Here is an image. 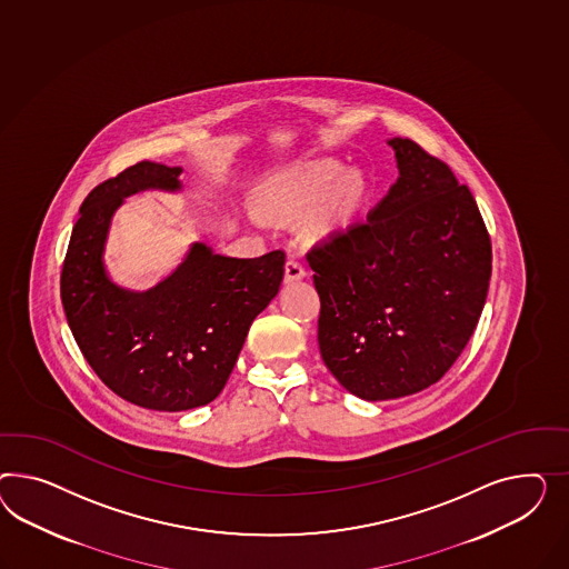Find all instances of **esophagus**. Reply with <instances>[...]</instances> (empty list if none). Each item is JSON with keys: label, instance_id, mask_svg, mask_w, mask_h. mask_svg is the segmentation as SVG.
Here are the masks:
<instances>
[{"label": "esophagus", "instance_id": "1", "mask_svg": "<svg viewBox=\"0 0 569 569\" xmlns=\"http://www.w3.org/2000/svg\"><path fill=\"white\" fill-rule=\"evenodd\" d=\"M307 277V269L293 259H288L286 262V283H293V281H300Z\"/></svg>", "mask_w": 569, "mask_h": 569}]
</instances>
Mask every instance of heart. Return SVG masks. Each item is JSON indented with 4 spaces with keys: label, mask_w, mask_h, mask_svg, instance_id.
Returning <instances> with one entry per match:
<instances>
[{
    "label": "heart",
    "mask_w": 569,
    "mask_h": 569,
    "mask_svg": "<svg viewBox=\"0 0 569 569\" xmlns=\"http://www.w3.org/2000/svg\"><path fill=\"white\" fill-rule=\"evenodd\" d=\"M367 199L369 182L362 169H343L336 159H315L273 176L262 186L259 209L276 221H296L312 209L308 236L323 240L348 230Z\"/></svg>",
    "instance_id": "heart-1"
}]
</instances>
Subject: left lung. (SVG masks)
I'll use <instances>...</instances> for the list:
<instances>
[{"mask_svg":"<svg viewBox=\"0 0 569 569\" xmlns=\"http://www.w3.org/2000/svg\"><path fill=\"white\" fill-rule=\"evenodd\" d=\"M400 178L365 223L308 252L321 298L319 350L356 398L437 383L477 329L491 238L477 200L415 140H387Z\"/></svg>","mask_w":569,"mask_h":569,"instance_id":"left-lung-1","label":"left lung"}]
</instances>
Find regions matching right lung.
Listing matches in <instances>:
<instances>
[{
    "instance_id": "obj_1",
    "label": "right lung",
    "mask_w": 569,
    "mask_h": 569,
    "mask_svg": "<svg viewBox=\"0 0 569 569\" xmlns=\"http://www.w3.org/2000/svg\"><path fill=\"white\" fill-rule=\"evenodd\" d=\"M182 168L140 161L92 188L80 207L62 271L66 319L80 352L113 393L140 408L182 412L216 400L257 315L276 298L286 254L231 259L192 242L153 288L116 283L106 244L123 200L180 192Z\"/></svg>"
}]
</instances>
